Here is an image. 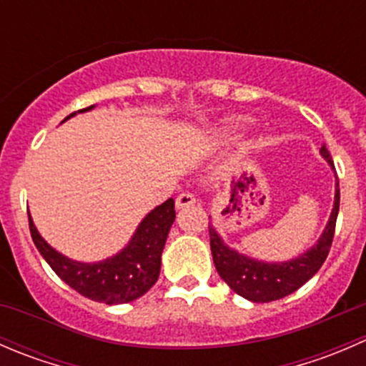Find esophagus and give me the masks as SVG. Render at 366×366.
<instances>
[{"mask_svg": "<svg viewBox=\"0 0 366 366\" xmlns=\"http://www.w3.org/2000/svg\"><path fill=\"white\" fill-rule=\"evenodd\" d=\"M194 204H197V198L193 193H180L175 200L177 209H184V207H191Z\"/></svg>", "mask_w": 366, "mask_h": 366, "instance_id": "esophagus-1", "label": "esophagus"}]
</instances>
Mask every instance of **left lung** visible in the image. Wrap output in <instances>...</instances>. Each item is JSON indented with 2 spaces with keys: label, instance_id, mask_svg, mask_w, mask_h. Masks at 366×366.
I'll return each mask as SVG.
<instances>
[{
  "label": "left lung",
  "instance_id": "1",
  "mask_svg": "<svg viewBox=\"0 0 366 366\" xmlns=\"http://www.w3.org/2000/svg\"><path fill=\"white\" fill-rule=\"evenodd\" d=\"M320 156L327 161V164L335 172L333 159H331L326 145H322L320 149ZM338 209H340V189H338L337 179L333 210H331V216L319 241L305 253L285 262L258 260V258L248 257V254L230 248L217 234L216 228L209 223L210 252H212L214 265H216L221 280L235 294L253 302L276 301V299L296 292L299 287H302L310 278L315 276V272L322 267L324 260L327 258L331 242H333Z\"/></svg>",
  "mask_w": 366,
  "mask_h": 366
}]
</instances>
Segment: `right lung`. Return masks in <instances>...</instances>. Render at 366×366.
I'll use <instances>...</instances> for the list:
<instances>
[{"mask_svg":"<svg viewBox=\"0 0 366 366\" xmlns=\"http://www.w3.org/2000/svg\"><path fill=\"white\" fill-rule=\"evenodd\" d=\"M94 108L95 106H90L77 113L90 112ZM74 114L76 113L69 114L65 120ZM28 219L31 239L39 253L69 287L92 301L124 305L149 292L159 278L161 254L169 228L175 221V202L168 198L164 204L150 210L138 224L127 246L113 257L99 262L72 260L56 252L39 234L29 212Z\"/></svg>","mask_w":366,"mask_h":366,"instance_id":"add662e5","label":"right lung"}]
</instances>
